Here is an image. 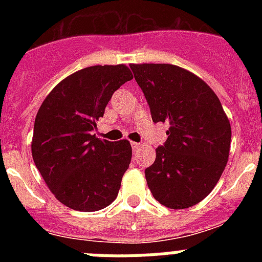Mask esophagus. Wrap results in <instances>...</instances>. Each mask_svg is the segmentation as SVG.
Returning <instances> with one entry per match:
<instances>
[{
  "label": "esophagus",
  "mask_w": 262,
  "mask_h": 262,
  "mask_svg": "<svg viewBox=\"0 0 262 262\" xmlns=\"http://www.w3.org/2000/svg\"><path fill=\"white\" fill-rule=\"evenodd\" d=\"M131 145H133V149H134V151H136V149H138V148L140 147V143L133 142V143H131Z\"/></svg>",
  "instance_id": "1"
}]
</instances>
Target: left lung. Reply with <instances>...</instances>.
Wrapping results in <instances>:
<instances>
[{
    "label": "left lung",
    "mask_w": 262,
    "mask_h": 262,
    "mask_svg": "<svg viewBox=\"0 0 262 262\" xmlns=\"http://www.w3.org/2000/svg\"><path fill=\"white\" fill-rule=\"evenodd\" d=\"M152 120L169 126L145 169L152 195L181 210L200 203L217 184L228 161L231 124L211 88L191 72L172 64H131Z\"/></svg>",
    "instance_id": "left-lung-1"
}]
</instances>
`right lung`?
Segmentation results:
<instances>
[{"label": "right lung", "mask_w": 262, "mask_h": 262, "mask_svg": "<svg viewBox=\"0 0 262 262\" xmlns=\"http://www.w3.org/2000/svg\"><path fill=\"white\" fill-rule=\"evenodd\" d=\"M134 76L124 64L94 66L60 81L41 103L31 154L48 189L67 207L98 211L117 198L133 149L93 134L111 96Z\"/></svg>", "instance_id": "obj_1"}]
</instances>
